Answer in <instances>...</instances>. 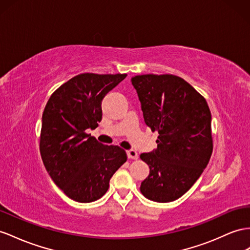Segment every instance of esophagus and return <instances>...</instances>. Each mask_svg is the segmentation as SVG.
<instances>
[{"label": "esophagus", "mask_w": 250, "mask_h": 250, "mask_svg": "<svg viewBox=\"0 0 250 250\" xmlns=\"http://www.w3.org/2000/svg\"><path fill=\"white\" fill-rule=\"evenodd\" d=\"M126 154L129 159H137L138 158V153L135 150H129L126 151Z\"/></svg>", "instance_id": "obj_1"}]
</instances>
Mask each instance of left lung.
Segmentation results:
<instances>
[{"mask_svg":"<svg viewBox=\"0 0 250 250\" xmlns=\"http://www.w3.org/2000/svg\"><path fill=\"white\" fill-rule=\"evenodd\" d=\"M145 123L158 132L157 149L140 158L150 168L140 191L151 201L177 200L193 186L213 150L207 101L175 75H139L132 78Z\"/></svg>","mask_w":250,"mask_h":250,"instance_id":"left-lung-1","label":"left lung"}]
</instances>
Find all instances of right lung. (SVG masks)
Masks as SVG:
<instances>
[{"instance_id": "1", "label": "right lung", "mask_w": 250, "mask_h": 250, "mask_svg": "<svg viewBox=\"0 0 250 250\" xmlns=\"http://www.w3.org/2000/svg\"><path fill=\"white\" fill-rule=\"evenodd\" d=\"M126 74L84 73L63 83L42 115L40 153L54 183L79 203L97 201L113 174L126 162L118 146H104L85 130L102 119L101 102Z\"/></svg>"}]
</instances>
